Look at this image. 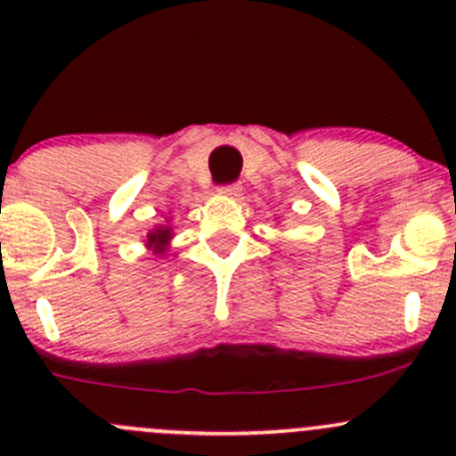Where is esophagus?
I'll return each mask as SVG.
<instances>
[{
  "label": "esophagus",
  "mask_w": 456,
  "mask_h": 456,
  "mask_svg": "<svg viewBox=\"0 0 456 456\" xmlns=\"http://www.w3.org/2000/svg\"><path fill=\"white\" fill-rule=\"evenodd\" d=\"M220 194H223L224 199H238V196L242 194V187L238 185V183H233V185H224L220 187Z\"/></svg>",
  "instance_id": "34e87169"
}]
</instances>
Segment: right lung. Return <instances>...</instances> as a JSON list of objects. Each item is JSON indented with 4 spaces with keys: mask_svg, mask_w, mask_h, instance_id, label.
Returning a JSON list of instances; mask_svg holds the SVG:
<instances>
[{
    "mask_svg": "<svg viewBox=\"0 0 456 456\" xmlns=\"http://www.w3.org/2000/svg\"><path fill=\"white\" fill-rule=\"evenodd\" d=\"M172 227L167 224H156L154 229H150L147 232V238H145V247L147 249H151V254H165L169 247V242H172Z\"/></svg>",
    "mask_w": 456,
    "mask_h": 456,
    "instance_id": "1",
    "label": "right lung"
}]
</instances>
